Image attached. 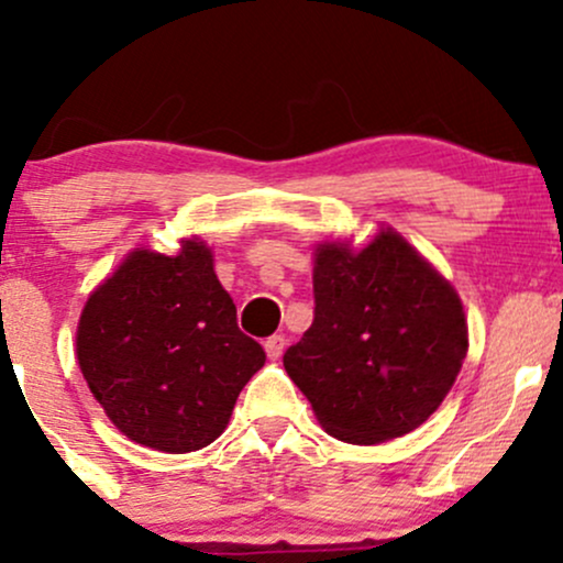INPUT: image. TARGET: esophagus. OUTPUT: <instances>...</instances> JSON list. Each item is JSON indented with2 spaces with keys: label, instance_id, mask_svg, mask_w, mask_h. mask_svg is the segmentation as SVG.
Returning <instances> with one entry per match:
<instances>
[{
  "label": "esophagus",
  "instance_id": "esophagus-1",
  "mask_svg": "<svg viewBox=\"0 0 563 563\" xmlns=\"http://www.w3.org/2000/svg\"><path fill=\"white\" fill-rule=\"evenodd\" d=\"M283 349H286V335H269V339L264 341V352H267L269 360H280Z\"/></svg>",
  "mask_w": 563,
  "mask_h": 563
}]
</instances>
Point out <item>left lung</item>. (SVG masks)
<instances>
[{"instance_id":"left-lung-1","label":"left lung","mask_w":563,"mask_h":563,"mask_svg":"<svg viewBox=\"0 0 563 563\" xmlns=\"http://www.w3.org/2000/svg\"><path fill=\"white\" fill-rule=\"evenodd\" d=\"M314 320L283 354L325 431L349 444L410 434L442 405L468 352L455 288L380 230L363 251H314Z\"/></svg>"}]
</instances>
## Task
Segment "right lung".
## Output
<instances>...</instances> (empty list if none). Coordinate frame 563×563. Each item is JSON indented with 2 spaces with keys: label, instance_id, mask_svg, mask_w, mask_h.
Wrapping results in <instances>:
<instances>
[{
  "label": "right lung",
  "instance_id": "add662e5",
  "mask_svg": "<svg viewBox=\"0 0 563 563\" xmlns=\"http://www.w3.org/2000/svg\"><path fill=\"white\" fill-rule=\"evenodd\" d=\"M76 357L115 429L161 452H192L228 426L267 354L238 328L203 241L177 256L132 251L84 303Z\"/></svg>",
  "mask_w": 563,
  "mask_h": 563
}]
</instances>
